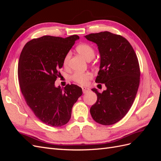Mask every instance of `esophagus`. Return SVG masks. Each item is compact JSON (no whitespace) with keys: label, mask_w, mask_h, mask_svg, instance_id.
<instances>
[{"label":"esophagus","mask_w":161,"mask_h":161,"mask_svg":"<svg viewBox=\"0 0 161 161\" xmlns=\"http://www.w3.org/2000/svg\"><path fill=\"white\" fill-rule=\"evenodd\" d=\"M82 92H83L84 94L87 93V92H88L90 91V89L88 88V87H85V86L82 87Z\"/></svg>","instance_id":"1"}]
</instances>
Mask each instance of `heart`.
I'll return each instance as SVG.
<instances>
[{
  "label": "heart",
  "instance_id": "heart-1",
  "mask_svg": "<svg viewBox=\"0 0 161 161\" xmlns=\"http://www.w3.org/2000/svg\"><path fill=\"white\" fill-rule=\"evenodd\" d=\"M76 51L80 56H82L88 61L92 59L95 56L94 49L92 47V46L87 44V43H81V44L78 46L76 47ZM70 57V53H68L65 56L64 60H63V64H64V66H66L68 65ZM92 75L91 72H76L72 75L71 79L72 80L77 82V83L84 85L87 84V82L92 79Z\"/></svg>",
  "mask_w": 161,
  "mask_h": 161
}]
</instances>
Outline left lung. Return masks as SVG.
Returning a JSON list of instances; mask_svg holds the SVG:
<instances>
[{"label":"left lung","mask_w":161,"mask_h":161,"mask_svg":"<svg viewBox=\"0 0 161 161\" xmlns=\"http://www.w3.org/2000/svg\"><path fill=\"white\" fill-rule=\"evenodd\" d=\"M85 37L95 43L100 54V66L95 82L105 84L107 89L97 96L90 113L96 122L114 124L127 114L132 105L140 84L138 58L129 42L122 36L103 31Z\"/></svg>","instance_id":"left-lung-1"}]
</instances>
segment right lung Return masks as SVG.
Segmentation results:
<instances>
[{
	"instance_id": "1",
	"label": "right lung",
	"mask_w": 161,
	"mask_h": 161,
	"mask_svg": "<svg viewBox=\"0 0 161 161\" xmlns=\"http://www.w3.org/2000/svg\"><path fill=\"white\" fill-rule=\"evenodd\" d=\"M79 39L76 35L33 39L19 57V82L26 103L39 119L52 127L69 122L72 107L82 94L75 85H67L64 89L55 86L64 57Z\"/></svg>"
}]
</instances>
